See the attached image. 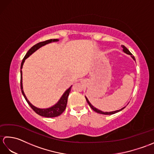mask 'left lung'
Listing matches in <instances>:
<instances>
[{
    "instance_id": "1",
    "label": "left lung",
    "mask_w": 154,
    "mask_h": 154,
    "mask_svg": "<svg viewBox=\"0 0 154 154\" xmlns=\"http://www.w3.org/2000/svg\"><path fill=\"white\" fill-rule=\"evenodd\" d=\"M121 46H122V48H123V51H124V52H125L126 54H129V55H130L132 56V57L134 59V60H135V57H134V55L130 53V51L128 50V49L124 46V45H121ZM86 98V100H87V102L88 103V104H89V105L90 106V107L91 108V109H92L94 111H95L96 112H97V113H99V114H106V115H110V114H115V113H116V112H120V110H122V109H124V108H123V109H120V110H116V111H113V112H103V111H100V110H98V109H95V108H94L93 105H91V104L89 103V100H88L87 99V97H85Z\"/></svg>"
}]
</instances>
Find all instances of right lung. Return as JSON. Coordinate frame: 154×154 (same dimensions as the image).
I'll return each mask as SVG.
<instances>
[{"instance_id":"obj_1","label":"right lung","mask_w":154,"mask_h":154,"mask_svg":"<svg viewBox=\"0 0 154 154\" xmlns=\"http://www.w3.org/2000/svg\"><path fill=\"white\" fill-rule=\"evenodd\" d=\"M57 41H59L57 39H50V40H45V41H44V42H39V43H38L37 44H35V45H34V46H32L30 49V50H28V51L27 52L26 54L24 57L23 58L22 63H21L20 69L22 68L23 64H24V62L26 59L28 58L30 55L33 54L34 51H36L38 49L41 48L42 46H43V45H44L45 44L51 43V42H57ZM22 75V70H20V88H21L22 93L23 94V95H24L26 100L27 101L28 104H29V105H30V106L32 108V110H33L35 113L39 114V115H40L42 116L48 117V118H52V117H56V116H60V114H61L62 113L64 112V110H65V109H66L67 103V98H68L69 94V93L71 91V87L69 88V89L66 91H65L64 94H63V96L61 97L60 100H59V102L56 104H55V105H54V106H52L51 108H49V109H38V108L35 107L34 106L32 105V104L30 102H29V101L27 99L26 97V95H25L24 91H23Z\"/></svg>"}]
</instances>
